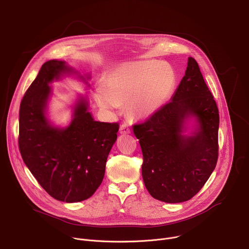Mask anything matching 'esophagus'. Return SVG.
I'll list each match as a JSON object with an SVG mask.
<instances>
[{"mask_svg": "<svg viewBox=\"0 0 249 249\" xmlns=\"http://www.w3.org/2000/svg\"><path fill=\"white\" fill-rule=\"evenodd\" d=\"M131 132V128L128 124L126 123H123L121 126H120V133L121 134H128Z\"/></svg>", "mask_w": 249, "mask_h": 249, "instance_id": "esophagus-1", "label": "esophagus"}]
</instances>
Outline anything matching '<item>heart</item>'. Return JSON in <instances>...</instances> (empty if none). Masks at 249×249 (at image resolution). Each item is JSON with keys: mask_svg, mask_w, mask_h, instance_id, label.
Masks as SVG:
<instances>
[{"mask_svg": "<svg viewBox=\"0 0 249 249\" xmlns=\"http://www.w3.org/2000/svg\"><path fill=\"white\" fill-rule=\"evenodd\" d=\"M174 79L172 69L160 62L126 64L107 78L104 90L98 89L95 99L101 108L127 105L133 116L147 117L166 101Z\"/></svg>", "mask_w": 249, "mask_h": 249, "instance_id": "obj_1", "label": "heart"}]
</instances>
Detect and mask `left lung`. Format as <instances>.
Instances as JSON below:
<instances>
[{"instance_id":"1","label":"left lung","mask_w":249,"mask_h":249,"mask_svg":"<svg viewBox=\"0 0 249 249\" xmlns=\"http://www.w3.org/2000/svg\"><path fill=\"white\" fill-rule=\"evenodd\" d=\"M195 115L200 128L180 135L181 125ZM219 113L196 60L189 57L185 76L172 97L145 121L133 125L142 149V177L155 199L187 201L210 177L218 159Z\"/></svg>"}]
</instances>
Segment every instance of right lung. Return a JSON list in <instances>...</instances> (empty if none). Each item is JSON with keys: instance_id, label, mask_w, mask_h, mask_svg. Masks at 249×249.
I'll return each instance as SVG.
<instances>
[{"instance_id": "right-lung-1", "label": "right lung", "mask_w": 249, "mask_h": 249, "mask_svg": "<svg viewBox=\"0 0 249 249\" xmlns=\"http://www.w3.org/2000/svg\"><path fill=\"white\" fill-rule=\"evenodd\" d=\"M65 72L73 71L64 61L42 65L21 101L18 142L27 167L49 195L64 202H79L88 199L102 183L119 124L94 121L81 99L67 128L50 125L45 116L51 93L48 84Z\"/></svg>"}]
</instances>
